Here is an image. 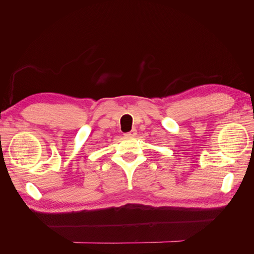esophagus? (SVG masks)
<instances>
[{
	"label": "esophagus",
	"instance_id": "obj_1",
	"mask_svg": "<svg viewBox=\"0 0 254 254\" xmlns=\"http://www.w3.org/2000/svg\"><path fill=\"white\" fill-rule=\"evenodd\" d=\"M136 134V130L135 129H132L131 131H129V132H126L125 133V135H127V136H134Z\"/></svg>",
	"mask_w": 254,
	"mask_h": 254
}]
</instances>
